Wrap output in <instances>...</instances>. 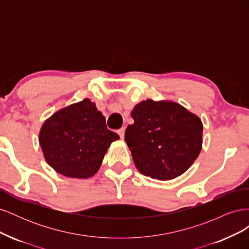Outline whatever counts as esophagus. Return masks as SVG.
I'll return each mask as SVG.
<instances>
[{"label":"esophagus","mask_w":249,"mask_h":249,"mask_svg":"<svg viewBox=\"0 0 249 249\" xmlns=\"http://www.w3.org/2000/svg\"><path fill=\"white\" fill-rule=\"evenodd\" d=\"M117 133H118V135L120 136V138L124 140V127H122V129L118 130Z\"/></svg>","instance_id":"esophagus-1"}]
</instances>
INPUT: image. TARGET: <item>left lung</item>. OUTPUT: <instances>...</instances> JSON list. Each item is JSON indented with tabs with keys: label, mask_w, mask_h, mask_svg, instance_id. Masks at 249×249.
<instances>
[{
	"label": "left lung",
	"mask_w": 249,
	"mask_h": 249,
	"mask_svg": "<svg viewBox=\"0 0 249 249\" xmlns=\"http://www.w3.org/2000/svg\"><path fill=\"white\" fill-rule=\"evenodd\" d=\"M124 139L136 168L159 180L186 172L202 147L200 118L172 101H142L131 112Z\"/></svg>",
	"instance_id": "1"
}]
</instances>
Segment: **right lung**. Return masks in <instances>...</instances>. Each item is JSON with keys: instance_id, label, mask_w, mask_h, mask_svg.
<instances>
[{"instance_id": "obj_1", "label": "right lung", "mask_w": 249, "mask_h": 249, "mask_svg": "<svg viewBox=\"0 0 249 249\" xmlns=\"http://www.w3.org/2000/svg\"><path fill=\"white\" fill-rule=\"evenodd\" d=\"M118 139L89 99L55 112L43 123L38 137L47 163L71 178L93 177L111 143Z\"/></svg>"}]
</instances>
